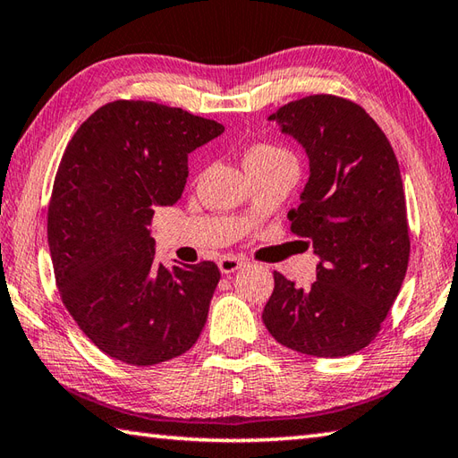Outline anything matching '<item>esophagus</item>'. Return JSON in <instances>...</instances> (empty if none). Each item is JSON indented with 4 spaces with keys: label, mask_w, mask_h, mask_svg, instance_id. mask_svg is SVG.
<instances>
[{
    "label": "esophagus",
    "mask_w": 458,
    "mask_h": 458,
    "mask_svg": "<svg viewBox=\"0 0 458 458\" xmlns=\"http://www.w3.org/2000/svg\"><path fill=\"white\" fill-rule=\"evenodd\" d=\"M244 266H246V261L242 259V258H238V256H222L218 259V267H220V271H222L224 276L234 274V271L242 269Z\"/></svg>",
    "instance_id": "esophagus-1"
}]
</instances>
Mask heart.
<instances>
[{
  "label": "heart",
  "instance_id": "b5f03b06",
  "mask_svg": "<svg viewBox=\"0 0 458 458\" xmlns=\"http://www.w3.org/2000/svg\"><path fill=\"white\" fill-rule=\"evenodd\" d=\"M285 157H291L285 149L276 148V145H269V143H258L246 151V165L266 163V161H276V159H285Z\"/></svg>",
  "mask_w": 458,
  "mask_h": 458
}]
</instances>
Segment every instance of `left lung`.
Returning <instances> with one entry per match:
<instances>
[{"instance_id": "left-lung-1", "label": "left lung", "mask_w": 458, "mask_h": 458, "mask_svg": "<svg viewBox=\"0 0 458 458\" xmlns=\"http://www.w3.org/2000/svg\"><path fill=\"white\" fill-rule=\"evenodd\" d=\"M269 120L309 157L301 204L287 218L320 261L310 289L276 271L261 318L279 344L301 354H354L379 333L410 261L400 165L366 110L338 96L289 102Z\"/></svg>"}]
</instances>
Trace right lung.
<instances>
[{
  "mask_svg": "<svg viewBox=\"0 0 458 458\" xmlns=\"http://www.w3.org/2000/svg\"><path fill=\"white\" fill-rule=\"evenodd\" d=\"M222 131L181 108L115 100L66 145L47 218L55 279L82 333L120 362H167L207 323L218 266L157 264L149 224L181 199L189 153Z\"/></svg>",
  "mask_w": 458,
  "mask_h": 458,
  "instance_id": "obj_1",
  "label": "right lung"
}]
</instances>
